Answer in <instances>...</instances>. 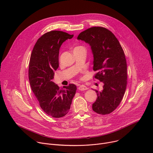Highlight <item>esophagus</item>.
Here are the masks:
<instances>
[{"instance_id": "34e87169", "label": "esophagus", "mask_w": 153, "mask_h": 153, "mask_svg": "<svg viewBox=\"0 0 153 153\" xmlns=\"http://www.w3.org/2000/svg\"><path fill=\"white\" fill-rule=\"evenodd\" d=\"M78 89L79 90H81V91H83V90H86L88 89V88L84 85H80L79 87H78Z\"/></svg>"}]
</instances>
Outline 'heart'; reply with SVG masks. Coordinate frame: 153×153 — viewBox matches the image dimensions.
Returning a JSON list of instances; mask_svg holds the SVG:
<instances>
[{"mask_svg":"<svg viewBox=\"0 0 153 153\" xmlns=\"http://www.w3.org/2000/svg\"><path fill=\"white\" fill-rule=\"evenodd\" d=\"M80 47H82V46H77V47H76L74 49H76V48H80Z\"/></svg>","mask_w":153,"mask_h":153,"instance_id":"1","label":"heart"}]
</instances>
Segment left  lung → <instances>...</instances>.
Wrapping results in <instances>:
<instances>
[{
    "label": "left lung",
    "instance_id": "8db88e82",
    "mask_svg": "<svg viewBox=\"0 0 153 153\" xmlns=\"http://www.w3.org/2000/svg\"><path fill=\"white\" fill-rule=\"evenodd\" d=\"M78 40L90 44L94 55V77L104 84L95 90L97 98L92 105L95 113L105 115L114 111L124 95L127 84V63L124 50L113 33L103 27H90L80 33Z\"/></svg>",
    "mask_w": 153,
    "mask_h": 153
}]
</instances>
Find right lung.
Masks as SVG:
<instances>
[{"mask_svg": "<svg viewBox=\"0 0 153 153\" xmlns=\"http://www.w3.org/2000/svg\"><path fill=\"white\" fill-rule=\"evenodd\" d=\"M60 30L46 33L39 39L33 48L29 65L30 87L42 109L48 116L59 118L66 116L76 94V85L59 88L52 80L54 71L59 66L58 56L61 45L73 38Z\"/></svg>", "mask_w": 153, "mask_h": 153, "instance_id": "right-lung-1", "label": "right lung"}]
</instances>
